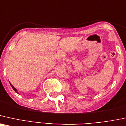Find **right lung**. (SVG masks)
<instances>
[{
    "label": "right lung",
    "instance_id": "right-lung-1",
    "mask_svg": "<svg viewBox=\"0 0 126 126\" xmlns=\"http://www.w3.org/2000/svg\"><path fill=\"white\" fill-rule=\"evenodd\" d=\"M10 85H11V87H12V88H13V90H14V91H15V92H16V93H17V90H16V88H15V87H13V85H12V84H10Z\"/></svg>",
    "mask_w": 126,
    "mask_h": 126
}]
</instances>
